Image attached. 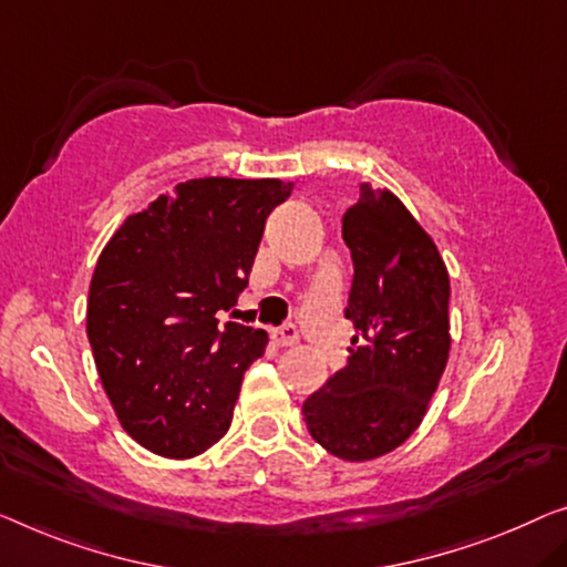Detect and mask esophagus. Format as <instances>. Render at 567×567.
<instances>
[{
	"mask_svg": "<svg viewBox=\"0 0 567 567\" xmlns=\"http://www.w3.org/2000/svg\"><path fill=\"white\" fill-rule=\"evenodd\" d=\"M272 338H275L277 346H295V343H298L300 333H298V328H295L292 323H285L282 328H277V331L272 333Z\"/></svg>",
	"mask_w": 567,
	"mask_h": 567,
	"instance_id": "obj_1",
	"label": "esophagus"
}]
</instances>
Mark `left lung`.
Returning a JSON list of instances; mask_svg holds the SVG:
<instances>
[{"instance_id":"1","label":"left lung","mask_w":567,"mask_h":567,"mask_svg":"<svg viewBox=\"0 0 567 567\" xmlns=\"http://www.w3.org/2000/svg\"><path fill=\"white\" fill-rule=\"evenodd\" d=\"M357 328L349 364L302 404L308 433L343 461H371L420 427L451 351V280L430 234L392 190L361 183L343 214Z\"/></svg>"}]
</instances>
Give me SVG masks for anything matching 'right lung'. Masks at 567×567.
Masks as SVG:
<instances>
[{"label": "right lung", "mask_w": 567, "mask_h": 567, "mask_svg": "<svg viewBox=\"0 0 567 567\" xmlns=\"http://www.w3.org/2000/svg\"><path fill=\"white\" fill-rule=\"evenodd\" d=\"M277 177H198L126 216L96 261L86 333L122 427L165 458H193L231 425L267 333L226 310L249 282Z\"/></svg>", "instance_id": "obj_1"}]
</instances>
